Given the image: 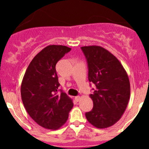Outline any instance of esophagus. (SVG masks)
I'll return each mask as SVG.
<instances>
[{"mask_svg":"<svg viewBox=\"0 0 149 149\" xmlns=\"http://www.w3.org/2000/svg\"><path fill=\"white\" fill-rule=\"evenodd\" d=\"M80 100H81V97H79V96H78V97H75V100H76V102H79V101H80Z\"/></svg>","mask_w":149,"mask_h":149,"instance_id":"esophagus-1","label":"esophagus"}]
</instances>
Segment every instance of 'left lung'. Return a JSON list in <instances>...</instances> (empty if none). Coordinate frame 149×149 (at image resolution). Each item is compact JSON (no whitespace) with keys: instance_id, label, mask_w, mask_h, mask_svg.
Wrapping results in <instances>:
<instances>
[{"instance_id":"left-lung-1","label":"left lung","mask_w":149,"mask_h":149,"mask_svg":"<svg viewBox=\"0 0 149 149\" xmlns=\"http://www.w3.org/2000/svg\"><path fill=\"white\" fill-rule=\"evenodd\" d=\"M88 64V79L96 86L90 95L93 109L85 113L90 124L103 129L116 123L127 107L130 83L123 66L112 53L99 45L81 47Z\"/></svg>"}]
</instances>
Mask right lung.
Returning a JSON list of instances; mask_svg holds the SVG:
<instances>
[{"instance_id": "add662e5", "label": "right lung", "mask_w": 149, "mask_h": 149, "mask_svg": "<svg viewBox=\"0 0 149 149\" xmlns=\"http://www.w3.org/2000/svg\"><path fill=\"white\" fill-rule=\"evenodd\" d=\"M71 48L49 45L32 59L21 85L22 100L29 115L38 125L56 130L66 123L73 107L72 99L64 92L57 95L59 86L56 64Z\"/></svg>"}]
</instances>
